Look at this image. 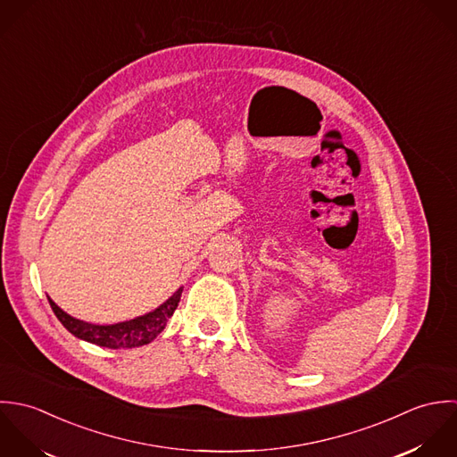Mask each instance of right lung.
I'll list each match as a JSON object with an SVG mask.
<instances>
[{"instance_id":"1","label":"right lung","mask_w":457,"mask_h":457,"mask_svg":"<svg viewBox=\"0 0 457 457\" xmlns=\"http://www.w3.org/2000/svg\"><path fill=\"white\" fill-rule=\"evenodd\" d=\"M183 287L173 293L162 305H159L155 311L123 321V323H114V325H93L81 320L72 318L65 311H62L51 298V309L56 314V318L62 321V325L78 339L88 341L96 346L111 348V350H120V348H137L143 345L152 343L164 328L168 320L173 316L175 309L179 307L180 296H182Z\"/></svg>"}]
</instances>
